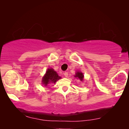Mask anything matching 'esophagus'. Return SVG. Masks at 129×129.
Returning <instances> with one entry per match:
<instances>
[{
    "mask_svg": "<svg viewBox=\"0 0 129 129\" xmlns=\"http://www.w3.org/2000/svg\"><path fill=\"white\" fill-rule=\"evenodd\" d=\"M68 75H69V73H68V72H64V76L66 77H68Z\"/></svg>",
    "mask_w": 129,
    "mask_h": 129,
    "instance_id": "34e87169",
    "label": "esophagus"
}]
</instances>
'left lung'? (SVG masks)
Segmentation results:
<instances>
[{
  "label": "left lung",
  "instance_id": "obj_1",
  "mask_svg": "<svg viewBox=\"0 0 129 129\" xmlns=\"http://www.w3.org/2000/svg\"><path fill=\"white\" fill-rule=\"evenodd\" d=\"M75 77H77V78H79L81 81H82L83 80L84 76H83V73H81V72H77V73H76V75H75Z\"/></svg>",
  "mask_w": 129,
  "mask_h": 129
}]
</instances>
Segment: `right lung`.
I'll return each mask as SVG.
<instances>
[{
    "mask_svg": "<svg viewBox=\"0 0 129 129\" xmlns=\"http://www.w3.org/2000/svg\"><path fill=\"white\" fill-rule=\"evenodd\" d=\"M60 79H61V77L53 69H48L42 79V83L45 86L54 84Z\"/></svg>",
    "mask_w": 129,
    "mask_h": 129,
    "instance_id": "right-lung-1",
    "label": "right lung"
}]
</instances>
